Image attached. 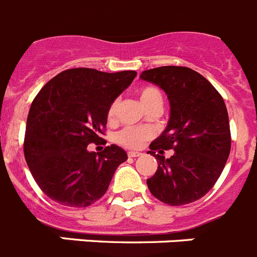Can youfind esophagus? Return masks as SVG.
I'll use <instances>...</instances> for the list:
<instances>
[{
	"label": "esophagus",
	"instance_id": "1",
	"mask_svg": "<svg viewBox=\"0 0 257 257\" xmlns=\"http://www.w3.org/2000/svg\"><path fill=\"white\" fill-rule=\"evenodd\" d=\"M140 156H142V153H139V152H128V157L130 158H136V157Z\"/></svg>",
	"mask_w": 257,
	"mask_h": 257
}]
</instances>
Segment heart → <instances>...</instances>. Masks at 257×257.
<instances>
[{
  "label": "heart",
  "instance_id": "obj_1",
  "mask_svg": "<svg viewBox=\"0 0 257 257\" xmlns=\"http://www.w3.org/2000/svg\"><path fill=\"white\" fill-rule=\"evenodd\" d=\"M140 100L143 105L154 99V97H161L160 91L154 87H143L139 91ZM117 110V101H113L108 109V117L113 118ZM152 136V131L145 127H124L123 130L115 135V142L119 145L128 149H138L142 148L144 143Z\"/></svg>",
  "mask_w": 257,
  "mask_h": 257
}]
</instances>
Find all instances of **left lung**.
Instances as JSON below:
<instances>
[{"label": "left lung", "mask_w": 257, "mask_h": 257, "mask_svg": "<svg viewBox=\"0 0 257 257\" xmlns=\"http://www.w3.org/2000/svg\"><path fill=\"white\" fill-rule=\"evenodd\" d=\"M140 78L160 86L170 101V119L151 145L158 169L147 180L151 193L170 206L188 205L207 194L230 153L225 103L203 76L187 67L153 68ZM174 149L170 159L163 152Z\"/></svg>", "instance_id": "left-lung-1"}]
</instances>
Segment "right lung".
I'll return each instance as SVG.
<instances>
[{
	"mask_svg": "<svg viewBox=\"0 0 257 257\" xmlns=\"http://www.w3.org/2000/svg\"><path fill=\"white\" fill-rule=\"evenodd\" d=\"M135 77V70L73 68L41 88L27 118L24 157L52 201L87 207L105 194L127 153L114 144L99 153L88 152L87 145L101 140L109 106Z\"/></svg>",
	"mask_w": 257,
	"mask_h": 257,
	"instance_id": "add662e5",
	"label": "right lung"
}]
</instances>
